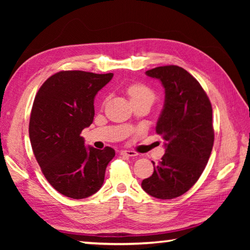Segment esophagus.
<instances>
[{"label": "esophagus", "mask_w": 250, "mask_h": 250, "mask_svg": "<svg viewBox=\"0 0 250 250\" xmlns=\"http://www.w3.org/2000/svg\"><path fill=\"white\" fill-rule=\"evenodd\" d=\"M121 155H128V156H137L138 152L132 151V150H122L120 151Z\"/></svg>", "instance_id": "1"}]
</instances>
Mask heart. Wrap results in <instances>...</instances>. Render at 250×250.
<instances>
[{
    "instance_id": "obj_1",
    "label": "heart",
    "mask_w": 250,
    "mask_h": 250,
    "mask_svg": "<svg viewBox=\"0 0 250 250\" xmlns=\"http://www.w3.org/2000/svg\"><path fill=\"white\" fill-rule=\"evenodd\" d=\"M126 94L130 97L131 103L132 101L137 100H142V99H149L153 101L154 99V92L152 91L150 87H147L145 83H132L126 88Z\"/></svg>"
}]
</instances>
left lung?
<instances>
[{"instance_id": "left-lung-1", "label": "left lung", "mask_w": 250, "mask_h": 250, "mask_svg": "<svg viewBox=\"0 0 250 250\" xmlns=\"http://www.w3.org/2000/svg\"><path fill=\"white\" fill-rule=\"evenodd\" d=\"M159 79L166 101L155 126L166 153L154 172L142 181L149 195L171 200L188 191L204 171L214 145L213 109L200 83L182 67H155L146 71Z\"/></svg>"}]
</instances>
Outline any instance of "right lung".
Segmentation results:
<instances>
[{
  "instance_id": "obj_1",
  "label": "right lung",
  "mask_w": 250,
  "mask_h": 250,
  "mask_svg": "<svg viewBox=\"0 0 250 250\" xmlns=\"http://www.w3.org/2000/svg\"><path fill=\"white\" fill-rule=\"evenodd\" d=\"M112 73L62 70L42 84L29 119V140L49 184L62 195L80 200L104 184V172L116 152L84 146L82 131L94 121V99Z\"/></svg>"
}]
</instances>
